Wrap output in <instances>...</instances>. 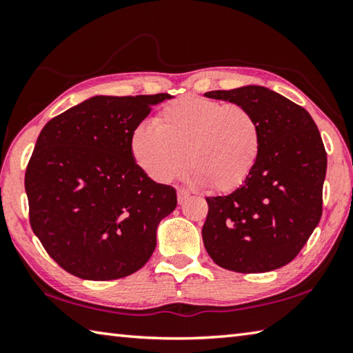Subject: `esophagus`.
Segmentation results:
<instances>
[{
	"instance_id": "1",
	"label": "esophagus",
	"mask_w": 353,
	"mask_h": 353,
	"mask_svg": "<svg viewBox=\"0 0 353 353\" xmlns=\"http://www.w3.org/2000/svg\"><path fill=\"white\" fill-rule=\"evenodd\" d=\"M188 198H190V193L187 190H183V188L177 190V202H179V204H183V202L187 201Z\"/></svg>"
}]
</instances>
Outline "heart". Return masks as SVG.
<instances>
[{"label":"heart","instance_id":"obj_1","mask_svg":"<svg viewBox=\"0 0 353 353\" xmlns=\"http://www.w3.org/2000/svg\"><path fill=\"white\" fill-rule=\"evenodd\" d=\"M260 151L259 121L246 107L198 94L171 101L154 124L141 123L130 134L134 162L152 181L168 183L190 166L193 182L216 193L240 188Z\"/></svg>","mask_w":353,"mask_h":353}]
</instances>
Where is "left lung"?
I'll list each match as a JSON object with an SVG mask.
<instances>
[{"mask_svg":"<svg viewBox=\"0 0 353 353\" xmlns=\"http://www.w3.org/2000/svg\"><path fill=\"white\" fill-rule=\"evenodd\" d=\"M207 98L240 104L261 130L252 174L227 196L205 198L202 240L224 270L254 274L294 260L322 216L327 152L303 107L266 87L214 90Z\"/></svg>","mask_w":353,"mask_h":353,"instance_id":"1","label":"left lung"}]
</instances>
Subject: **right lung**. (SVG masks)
Masks as SVG:
<instances>
[{"instance_id": "right-lung-1", "label": "right lung", "mask_w": 353, "mask_h": 353, "mask_svg": "<svg viewBox=\"0 0 353 353\" xmlns=\"http://www.w3.org/2000/svg\"><path fill=\"white\" fill-rule=\"evenodd\" d=\"M171 94L93 97L45 124L29 160V223L73 276L115 280L145 266L157 225L177 205L171 185L134 162L130 134Z\"/></svg>"}]
</instances>
